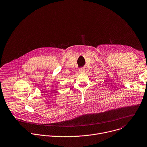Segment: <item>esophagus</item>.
<instances>
[{
    "label": "esophagus",
    "instance_id": "1",
    "mask_svg": "<svg viewBox=\"0 0 147 147\" xmlns=\"http://www.w3.org/2000/svg\"><path fill=\"white\" fill-rule=\"evenodd\" d=\"M79 71L80 73H84L85 71V70L84 69H80Z\"/></svg>",
    "mask_w": 147,
    "mask_h": 147
}]
</instances>
